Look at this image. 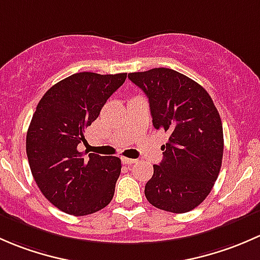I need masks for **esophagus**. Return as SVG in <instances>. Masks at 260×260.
Instances as JSON below:
<instances>
[{
  "instance_id": "34e87169",
  "label": "esophagus",
  "mask_w": 260,
  "mask_h": 260,
  "mask_svg": "<svg viewBox=\"0 0 260 260\" xmlns=\"http://www.w3.org/2000/svg\"><path fill=\"white\" fill-rule=\"evenodd\" d=\"M122 162H124V164H126V165H131V164H135L136 161H138V160L136 159H130V157H122Z\"/></svg>"
}]
</instances>
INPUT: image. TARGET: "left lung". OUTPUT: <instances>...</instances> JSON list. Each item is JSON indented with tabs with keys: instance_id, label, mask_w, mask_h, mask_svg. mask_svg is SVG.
<instances>
[{
	"instance_id": "left-lung-1",
	"label": "left lung",
	"mask_w": 260,
	"mask_h": 260,
	"mask_svg": "<svg viewBox=\"0 0 260 260\" xmlns=\"http://www.w3.org/2000/svg\"><path fill=\"white\" fill-rule=\"evenodd\" d=\"M127 77L148 96L155 129L169 134L161 162L145 185L146 199L171 213L192 210L209 195L220 171V115L207 90L180 72L159 68Z\"/></svg>"
}]
</instances>
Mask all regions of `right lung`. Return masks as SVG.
<instances>
[{
	"mask_svg": "<svg viewBox=\"0 0 260 260\" xmlns=\"http://www.w3.org/2000/svg\"><path fill=\"white\" fill-rule=\"evenodd\" d=\"M125 79L126 74H74L47 90L37 105L26 136L28 164L44 197L63 213L89 215L114 197L121 160L89 154L85 161L77 146L87 143L85 129Z\"/></svg>",
	"mask_w": 260,
	"mask_h": 260,
	"instance_id": "add662e5",
	"label": "right lung"
}]
</instances>
